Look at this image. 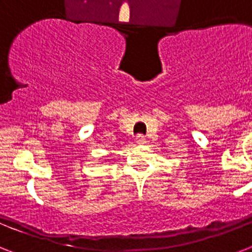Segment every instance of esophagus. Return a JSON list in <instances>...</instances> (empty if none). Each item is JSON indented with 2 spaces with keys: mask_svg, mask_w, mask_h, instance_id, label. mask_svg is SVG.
I'll return each instance as SVG.
<instances>
[{
  "mask_svg": "<svg viewBox=\"0 0 252 252\" xmlns=\"http://www.w3.org/2000/svg\"><path fill=\"white\" fill-rule=\"evenodd\" d=\"M145 141H146L145 136H142V134H137V136H136V142H137V144H140V145L145 144Z\"/></svg>",
  "mask_w": 252,
  "mask_h": 252,
  "instance_id": "obj_1",
  "label": "esophagus"
}]
</instances>
